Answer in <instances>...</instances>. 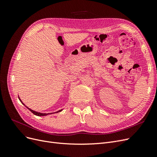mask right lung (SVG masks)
<instances>
[{"mask_svg": "<svg viewBox=\"0 0 157 157\" xmlns=\"http://www.w3.org/2000/svg\"><path fill=\"white\" fill-rule=\"evenodd\" d=\"M19 98V97H18ZM20 101H21V100L20 99ZM21 103H22V101H21ZM23 104V103H22ZM23 105H24V104H23ZM27 107V106H26ZM27 108H28L27 107ZM29 109V110L34 114V115H36V116H39V117H41V116H46V115H48V114H50V113H39V112H36V111H33V110H32V109H29V108H28Z\"/></svg>", "mask_w": 157, "mask_h": 157, "instance_id": "1", "label": "right lung"}]
</instances>
